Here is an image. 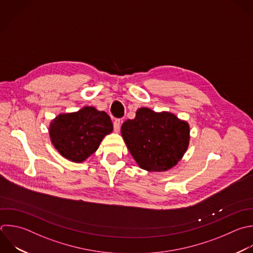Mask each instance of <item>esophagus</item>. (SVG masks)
Wrapping results in <instances>:
<instances>
[{"label": "esophagus", "mask_w": 253, "mask_h": 253, "mask_svg": "<svg viewBox=\"0 0 253 253\" xmlns=\"http://www.w3.org/2000/svg\"><path fill=\"white\" fill-rule=\"evenodd\" d=\"M120 127H121V120H116L114 122V129H115V131L119 132Z\"/></svg>", "instance_id": "1"}]
</instances>
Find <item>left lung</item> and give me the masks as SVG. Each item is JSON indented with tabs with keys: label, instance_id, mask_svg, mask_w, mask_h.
I'll list each match as a JSON object with an SVG mask.
<instances>
[{
	"label": "left lung",
	"instance_id": "left-lung-1",
	"mask_svg": "<svg viewBox=\"0 0 253 253\" xmlns=\"http://www.w3.org/2000/svg\"><path fill=\"white\" fill-rule=\"evenodd\" d=\"M122 136L137 165L148 172H163L184 156L190 141V126L170 112L139 108L133 120L121 127Z\"/></svg>",
	"mask_w": 253,
	"mask_h": 253
}]
</instances>
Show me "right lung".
<instances>
[{"label": "right lung", "mask_w": 253, "mask_h": 253, "mask_svg": "<svg viewBox=\"0 0 253 253\" xmlns=\"http://www.w3.org/2000/svg\"><path fill=\"white\" fill-rule=\"evenodd\" d=\"M113 129L106 112L86 106L77 112L55 117L49 125V137L60 155L81 163L96 152L103 138Z\"/></svg>", "instance_id": "right-lung-1"}]
</instances>
